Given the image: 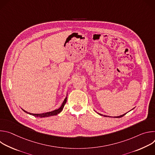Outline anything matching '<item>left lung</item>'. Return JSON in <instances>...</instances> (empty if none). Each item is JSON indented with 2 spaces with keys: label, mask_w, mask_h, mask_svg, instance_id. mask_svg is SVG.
<instances>
[{
  "label": "left lung",
  "mask_w": 155,
  "mask_h": 155,
  "mask_svg": "<svg viewBox=\"0 0 155 155\" xmlns=\"http://www.w3.org/2000/svg\"><path fill=\"white\" fill-rule=\"evenodd\" d=\"M134 109V108H133ZM99 115H102V114H99V113H97ZM127 113H126V114H123V115H120V116H118V117H114V118H121V117H123L124 115H125ZM104 117H107V116H106V115H103Z\"/></svg>",
  "instance_id": "1"
}]
</instances>
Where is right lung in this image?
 I'll return each instance as SVG.
<instances>
[{"label": "right lung", "mask_w": 155, "mask_h": 155, "mask_svg": "<svg viewBox=\"0 0 155 155\" xmlns=\"http://www.w3.org/2000/svg\"><path fill=\"white\" fill-rule=\"evenodd\" d=\"M67 96H68V95H67ZM67 99H68V97H66L65 98L64 101H63V102H62V104L61 106L58 109L54 110H53V111L49 112H47V113H43V114H35L29 113V112H28L25 111V110H23V109H22V110H23L25 112H26V113H27V114H29V115H33V116H34V117H35L43 118V117H50V116L56 115L59 114L62 111V109H63V108H64V105H65V104L66 102H67Z\"/></svg>", "instance_id": "1"}]
</instances>
